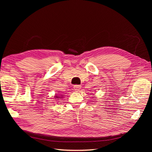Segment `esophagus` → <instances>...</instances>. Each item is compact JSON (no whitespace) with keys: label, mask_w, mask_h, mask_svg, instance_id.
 Segmentation results:
<instances>
[{"label":"esophagus","mask_w":152,"mask_h":152,"mask_svg":"<svg viewBox=\"0 0 152 152\" xmlns=\"http://www.w3.org/2000/svg\"><path fill=\"white\" fill-rule=\"evenodd\" d=\"M80 87L81 86L80 85H75L73 86V88H74V89L77 91H79L80 89Z\"/></svg>","instance_id":"obj_1"}]
</instances>
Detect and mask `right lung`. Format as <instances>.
I'll use <instances>...</instances> for the list:
<instances>
[{"label":"right lung","mask_w":152,"mask_h":152,"mask_svg":"<svg viewBox=\"0 0 152 152\" xmlns=\"http://www.w3.org/2000/svg\"><path fill=\"white\" fill-rule=\"evenodd\" d=\"M62 96H63V95H62ZM55 98H62V97H59V96H55Z\"/></svg>","instance_id":"1"}]
</instances>
